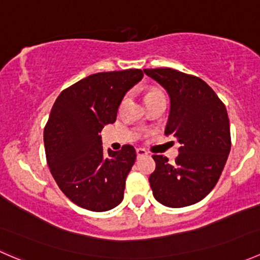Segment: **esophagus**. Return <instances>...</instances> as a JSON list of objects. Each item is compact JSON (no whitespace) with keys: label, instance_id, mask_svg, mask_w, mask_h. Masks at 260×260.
<instances>
[{"label":"esophagus","instance_id":"obj_1","mask_svg":"<svg viewBox=\"0 0 260 260\" xmlns=\"http://www.w3.org/2000/svg\"><path fill=\"white\" fill-rule=\"evenodd\" d=\"M136 153H137V158H141V157L147 156V151L143 148H137L136 149Z\"/></svg>","mask_w":260,"mask_h":260}]
</instances>
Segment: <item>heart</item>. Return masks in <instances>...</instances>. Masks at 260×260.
Listing matches in <instances>:
<instances>
[{
  "mask_svg": "<svg viewBox=\"0 0 260 260\" xmlns=\"http://www.w3.org/2000/svg\"><path fill=\"white\" fill-rule=\"evenodd\" d=\"M158 93H161V91H158V90H149L148 93L146 94V96H148V95H153V94H158Z\"/></svg>",
  "mask_w": 260,
  "mask_h": 260,
  "instance_id": "heart-1",
  "label": "heart"
}]
</instances>
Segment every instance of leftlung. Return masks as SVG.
Instances as JSON below:
<instances>
[{
    "mask_svg": "<svg viewBox=\"0 0 260 260\" xmlns=\"http://www.w3.org/2000/svg\"><path fill=\"white\" fill-rule=\"evenodd\" d=\"M143 72L169 94L165 135L181 145L172 164L153 154L156 170L149 176L153 196L169 208L193 205L210 193L226 164L232 147L226 108L200 78L170 68Z\"/></svg>",
    "mask_w": 260,
    "mask_h": 260,
    "instance_id": "obj_1",
    "label": "left lung"
}]
</instances>
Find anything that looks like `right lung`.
I'll use <instances>...</instances> for the list:
<instances>
[{
    "label": "right lung",
    "instance_id": "right-lung-1",
    "mask_svg": "<svg viewBox=\"0 0 260 260\" xmlns=\"http://www.w3.org/2000/svg\"><path fill=\"white\" fill-rule=\"evenodd\" d=\"M140 69L96 73L62 90L44 131L52 177L67 198L90 211H108L124 196L125 179L136 161L131 145L102 147V132L117 119L125 93L142 80Z\"/></svg>",
    "mask_w": 260,
    "mask_h": 260
}]
</instances>
